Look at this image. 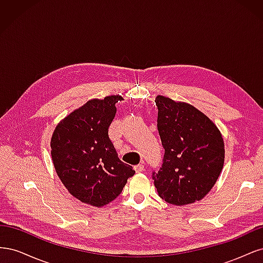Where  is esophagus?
<instances>
[{"instance_id": "1", "label": "esophagus", "mask_w": 263, "mask_h": 263, "mask_svg": "<svg viewBox=\"0 0 263 263\" xmlns=\"http://www.w3.org/2000/svg\"><path fill=\"white\" fill-rule=\"evenodd\" d=\"M134 169H135V171H136L137 173H140V172H142V171L145 170V166H144V164H137V165L134 166Z\"/></svg>"}]
</instances>
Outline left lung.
I'll return each mask as SVG.
<instances>
[{"label": "left lung", "mask_w": 263, "mask_h": 263, "mask_svg": "<svg viewBox=\"0 0 263 263\" xmlns=\"http://www.w3.org/2000/svg\"><path fill=\"white\" fill-rule=\"evenodd\" d=\"M157 127L164 148L162 168L153 173L158 195L182 206L201 201L224 166L225 145L217 126L185 102L158 95Z\"/></svg>", "instance_id": "left-lung-1"}]
</instances>
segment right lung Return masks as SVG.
<instances>
[{"instance_id":"right-lung-1","label":"right lung","mask_w":263,"mask_h":263,"mask_svg":"<svg viewBox=\"0 0 263 263\" xmlns=\"http://www.w3.org/2000/svg\"><path fill=\"white\" fill-rule=\"evenodd\" d=\"M121 95L93 99L55 126L50 140L53 166L69 193L102 208L122 193L135 170L119 160L108 137Z\"/></svg>"}]
</instances>
